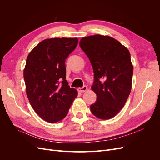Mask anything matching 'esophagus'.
<instances>
[{"label":"esophagus","mask_w":160,"mask_h":160,"mask_svg":"<svg viewBox=\"0 0 160 160\" xmlns=\"http://www.w3.org/2000/svg\"><path fill=\"white\" fill-rule=\"evenodd\" d=\"M87 90H88V87L87 86H83V88H78V91L81 92V93H83V92H85Z\"/></svg>","instance_id":"1"}]
</instances>
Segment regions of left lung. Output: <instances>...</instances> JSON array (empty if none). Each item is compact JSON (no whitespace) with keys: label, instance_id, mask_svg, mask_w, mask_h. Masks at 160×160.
<instances>
[{"label":"left lung","instance_id":"left-lung-1","mask_svg":"<svg viewBox=\"0 0 160 160\" xmlns=\"http://www.w3.org/2000/svg\"><path fill=\"white\" fill-rule=\"evenodd\" d=\"M79 45L93 67L94 83L91 89L97 101L91 113L101 119L117 115L125 105L132 89L133 67L126 47L109 36L83 37Z\"/></svg>","mask_w":160,"mask_h":160}]
</instances>
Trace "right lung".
<instances>
[{
	"label": "right lung",
	"instance_id": "right-lung-1",
	"mask_svg": "<svg viewBox=\"0 0 160 160\" xmlns=\"http://www.w3.org/2000/svg\"><path fill=\"white\" fill-rule=\"evenodd\" d=\"M77 44V38H47L27 56L23 71L27 98L38 115L49 123L65 118L78 94L66 80L65 63Z\"/></svg>",
	"mask_w": 160,
	"mask_h": 160
}]
</instances>
